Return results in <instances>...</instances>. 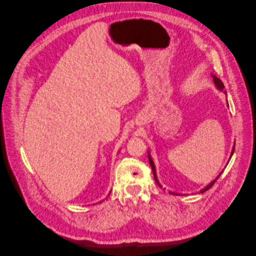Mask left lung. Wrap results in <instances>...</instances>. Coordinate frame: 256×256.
Returning a JSON list of instances; mask_svg holds the SVG:
<instances>
[{
    "label": "left lung",
    "instance_id": "obj_1",
    "mask_svg": "<svg viewBox=\"0 0 256 256\" xmlns=\"http://www.w3.org/2000/svg\"><path fill=\"white\" fill-rule=\"evenodd\" d=\"M212 79H214V86L216 88V90H221V92H224V94H226V92L224 90V84L222 83V81L219 79V78H216V76H214V74H212ZM234 150H235V146H233V148H232V152H230V158H232V154H234ZM148 160H150V166H152V172H154V180H156V182L158 184V186L160 188H162V186H161V184L159 182V180H158V177H157V172H156V166H154V161H152V156H150V152H148ZM222 173V172H221ZM221 173L216 176L214 180L210 182V184H208L205 188H203L202 190L200 191V193H203V192H205V191H207L208 189H210L212 187V184L216 182V180H218V178L220 177V175H221ZM170 193H171V194H174V196H177L178 193H175V192H172V191H168ZM180 196V194H178Z\"/></svg>",
    "mask_w": 256,
    "mask_h": 256
}]
</instances>
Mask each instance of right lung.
Segmentation results:
<instances>
[{"mask_svg": "<svg viewBox=\"0 0 256 256\" xmlns=\"http://www.w3.org/2000/svg\"><path fill=\"white\" fill-rule=\"evenodd\" d=\"M99 203H102V202H99Z\"/></svg>", "mask_w": 256, "mask_h": 256, "instance_id": "add662e5", "label": "right lung"}]
</instances>
